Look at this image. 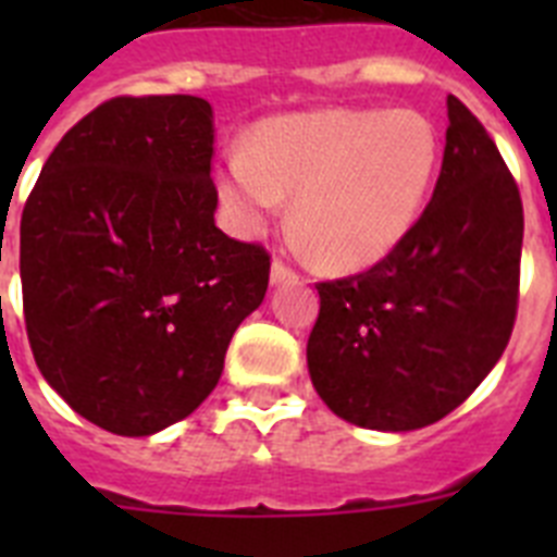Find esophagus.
<instances>
[{"instance_id": "obj_1", "label": "esophagus", "mask_w": 557, "mask_h": 557, "mask_svg": "<svg viewBox=\"0 0 557 557\" xmlns=\"http://www.w3.org/2000/svg\"><path fill=\"white\" fill-rule=\"evenodd\" d=\"M295 278H298V275H295L293 268H287L282 259H273V264H270V282L287 284V282H295Z\"/></svg>"}]
</instances>
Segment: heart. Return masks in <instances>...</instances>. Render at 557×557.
I'll return each instance as SVG.
<instances>
[{
  "mask_svg": "<svg viewBox=\"0 0 557 557\" xmlns=\"http://www.w3.org/2000/svg\"><path fill=\"white\" fill-rule=\"evenodd\" d=\"M441 141L410 108H334L262 122L225 156L218 189L243 234H262L293 200V225L318 262L357 270L391 253L416 223Z\"/></svg>",
  "mask_w": 557,
  "mask_h": 557,
  "instance_id": "heart-1",
  "label": "heart"
}]
</instances>
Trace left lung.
<instances>
[{
	"label": "left lung",
	"instance_id": "1",
	"mask_svg": "<svg viewBox=\"0 0 557 557\" xmlns=\"http://www.w3.org/2000/svg\"><path fill=\"white\" fill-rule=\"evenodd\" d=\"M430 206L371 270L318 284L307 343L318 396L348 424L430 426L476 391L508 346L519 304V186L474 113L449 95Z\"/></svg>",
	"mask_w": 557,
	"mask_h": 557
}]
</instances>
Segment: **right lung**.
Instances as JSON below:
<instances>
[{
  "label": "right lung",
  "mask_w": 557,
  "mask_h": 557,
  "mask_svg": "<svg viewBox=\"0 0 557 557\" xmlns=\"http://www.w3.org/2000/svg\"><path fill=\"white\" fill-rule=\"evenodd\" d=\"M211 156L206 100L113 97L58 141L24 203L36 366L113 435H152L198 410L268 293V250L214 225Z\"/></svg>",
  "instance_id": "obj_1"
}]
</instances>
